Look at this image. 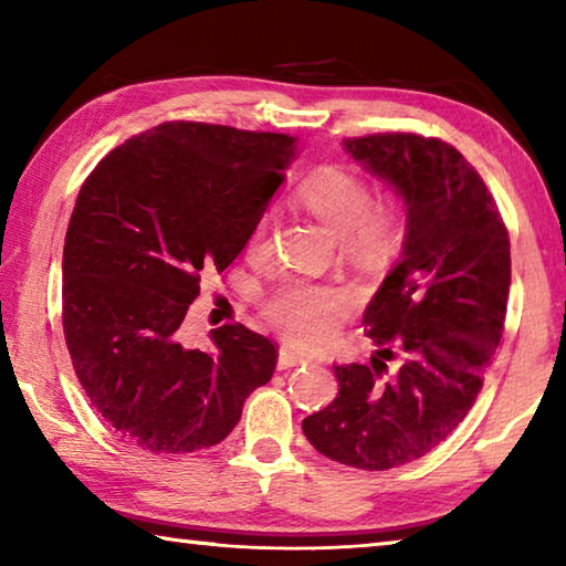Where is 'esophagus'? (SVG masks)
Here are the masks:
<instances>
[{"label": "esophagus", "mask_w": 566, "mask_h": 566, "mask_svg": "<svg viewBox=\"0 0 566 566\" xmlns=\"http://www.w3.org/2000/svg\"><path fill=\"white\" fill-rule=\"evenodd\" d=\"M300 364H306V357H302V354H296V352L286 349V347L280 349V359H276V367L290 369V367H300Z\"/></svg>", "instance_id": "esophagus-1"}]
</instances>
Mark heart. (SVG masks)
I'll return each mask as SVG.
<instances>
[{
	"mask_svg": "<svg viewBox=\"0 0 566 566\" xmlns=\"http://www.w3.org/2000/svg\"><path fill=\"white\" fill-rule=\"evenodd\" d=\"M302 205L319 217L354 262L377 266L397 252L405 239V212L397 199H375L369 181L344 167H324L304 181ZM270 214H262L249 234V252L264 249ZM352 294L342 286L286 280L264 302V314L286 337L302 344L327 339L347 310Z\"/></svg>",
	"mask_w": 566,
	"mask_h": 566,
	"instance_id": "obj_1",
	"label": "heart"
}]
</instances>
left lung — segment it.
Segmentation results:
<instances>
[{
    "mask_svg": "<svg viewBox=\"0 0 566 566\" xmlns=\"http://www.w3.org/2000/svg\"><path fill=\"white\" fill-rule=\"evenodd\" d=\"M344 147L405 197L407 239L361 319L377 354L334 367L339 395L302 429L334 462L385 472L432 452L474 407L504 332L510 232L447 142L385 132Z\"/></svg>",
    "mask_w": 566,
    "mask_h": 566,
    "instance_id": "1",
    "label": "left lung"
}]
</instances>
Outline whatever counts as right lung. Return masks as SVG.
Masks as SVG:
<instances>
[{"instance_id": "1", "label": "right lung", "mask_w": 566, "mask_h": 566, "mask_svg": "<svg viewBox=\"0 0 566 566\" xmlns=\"http://www.w3.org/2000/svg\"><path fill=\"white\" fill-rule=\"evenodd\" d=\"M294 157L290 134L165 122L84 179L64 237L62 327L84 395L124 442L214 447L272 379L274 342L244 324L212 329L209 349L179 329L202 274L229 270Z\"/></svg>"}]
</instances>
